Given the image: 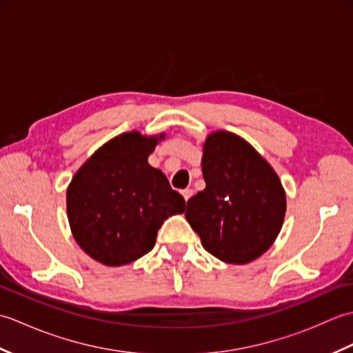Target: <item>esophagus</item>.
Listing matches in <instances>:
<instances>
[{
    "mask_svg": "<svg viewBox=\"0 0 353 353\" xmlns=\"http://www.w3.org/2000/svg\"><path fill=\"white\" fill-rule=\"evenodd\" d=\"M182 196H183L185 201H188V200L191 199V196H192V190H190V188H186V190H183V191H182Z\"/></svg>",
    "mask_w": 353,
    "mask_h": 353,
    "instance_id": "esophagus-1",
    "label": "esophagus"
}]
</instances>
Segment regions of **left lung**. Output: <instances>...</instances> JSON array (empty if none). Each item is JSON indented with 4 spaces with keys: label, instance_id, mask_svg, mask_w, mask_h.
Instances as JSON below:
<instances>
[{
    "label": "left lung",
    "instance_id": "8db88e82",
    "mask_svg": "<svg viewBox=\"0 0 353 353\" xmlns=\"http://www.w3.org/2000/svg\"><path fill=\"white\" fill-rule=\"evenodd\" d=\"M206 188L188 200L185 216L205 249L229 264H247L270 249L287 200L279 177L249 142L215 132L203 147Z\"/></svg>",
    "mask_w": 353,
    "mask_h": 353
}]
</instances>
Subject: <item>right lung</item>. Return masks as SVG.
<instances>
[{
  "instance_id": "add662e5",
  "label": "right lung",
  "mask_w": 353,
  "mask_h": 353,
  "mask_svg": "<svg viewBox=\"0 0 353 353\" xmlns=\"http://www.w3.org/2000/svg\"><path fill=\"white\" fill-rule=\"evenodd\" d=\"M123 133L89 157L66 191L77 244L89 256L119 267L153 249L163 220L182 214L185 199L147 159L157 139Z\"/></svg>"
}]
</instances>
